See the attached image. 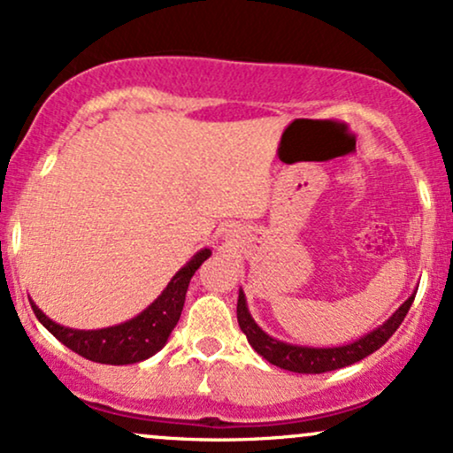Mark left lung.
<instances>
[{
	"label": "left lung",
	"mask_w": 453,
	"mask_h": 453,
	"mask_svg": "<svg viewBox=\"0 0 453 453\" xmlns=\"http://www.w3.org/2000/svg\"><path fill=\"white\" fill-rule=\"evenodd\" d=\"M415 296H409L407 303L400 304V309L394 313L383 326H379L377 330L368 332L366 336H362L360 341H353L349 345L342 347H303V345H289V342L277 341L273 336H268L256 324L251 313L247 309V300H244L242 289L238 292V326L247 334L249 345L256 349L264 360H268L274 366L285 368V371L292 372H304V375H319V372L336 371V368L349 366L364 360L366 356H371L372 351H377L379 347H383L388 342L389 336L398 330V326L403 324V319L407 317L411 304H413Z\"/></svg>",
	"instance_id": "1"
}]
</instances>
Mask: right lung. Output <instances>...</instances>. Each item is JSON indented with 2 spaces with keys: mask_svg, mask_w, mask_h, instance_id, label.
<instances>
[{
  "mask_svg": "<svg viewBox=\"0 0 453 453\" xmlns=\"http://www.w3.org/2000/svg\"><path fill=\"white\" fill-rule=\"evenodd\" d=\"M211 257V249L197 251L189 262L185 264L179 273L174 274L168 288L153 304L147 306L142 313L134 319L112 327H102V330H72V327L55 324L42 311L31 303L35 317L40 319L46 330L55 336L57 341L64 342L78 356L87 357L91 362L100 364H136L155 356L161 347L168 342L170 332L174 330L179 321L180 311L185 304V294L189 288V280L196 270Z\"/></svg>",
  "mask_w": 453,
  "mask_h": 453,
  "instance_id": "add662e5",
  "label": "right lung"
}]
</instances>
